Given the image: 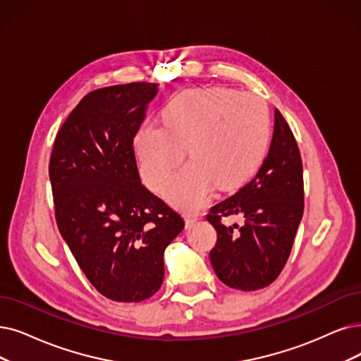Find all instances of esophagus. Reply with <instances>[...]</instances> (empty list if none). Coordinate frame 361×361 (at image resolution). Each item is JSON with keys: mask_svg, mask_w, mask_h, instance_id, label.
Masks as SVG:
<instances>
[{"mask_svg": "<svg viewBox=\"0 0 361 361\" xmlns=\"http://www.w3.org/2000/svg\"><path fill=\"white\" fill-rule=\"evenodd\" d=\"M197 221H198V214H195V213H186L185 214V225H186V228L192 226Z\"/></svg>", "mask_w": 361, "mask_h": 361, "instance_id": "obj_1", "label": "esophagus"}]
</instances>
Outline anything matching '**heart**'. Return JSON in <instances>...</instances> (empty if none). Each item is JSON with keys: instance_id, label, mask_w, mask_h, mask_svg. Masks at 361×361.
<instances>
[{"instance_id": "1", "label": "heart", "mask_w": 361, "mask_h": 361, "mask_svg": "<svg viewBox=\"0 0 361 361\" xmlns=\"http://www.w3.org/2000/svg\"><path fill=\"white\" fill-rule=\"evenodd\" d=\"M271 142V115L262 97L226 87L191 89L173 97L163 126L143 124L135 136L140 173L163 192L188 148L191 163L167 190L170 203L197 210L218 185L235 191L262 167Z\"/></svg>"}]
</instances>
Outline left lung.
<instances>
[{
    "label": "left lung",
    "instance_id": "left-lung-1",
    "mask_svg": "<svg viewBox=\"0 0 361 361\" xmlns=\"http://www.w3.org/2000/svg\"><path fill=\"white\" fill-rule=\"evenodd\" d=\"M243 214L245 225H223ZM304 214V170L296 139L276 109L271 147L256 176L210 209L206 219L218 233L210 262L219 280L237 290L264 289L283 271Z\"/></svg>",
    "mask_w": 361,
    "mask_h": 361
}]
</instances>
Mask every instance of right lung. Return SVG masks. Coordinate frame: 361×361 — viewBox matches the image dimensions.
<instances>
[{
  "mask_svg": "<svg viewBox=\"0 0 361 361\" xmlns=\"http://www.w3.org/2000/svg\"><path fill=\"white\" fill-rule=\"evenodd\" d=\"M130 82L85 94L57 132L49 163L61 235L94 289L140 302L160 289L182 216L142 185L133 139L157 94Z\"/></svg>",
  "mask_w": 361,
  "mask_h": 361,
  "instance_id": "obj_1",
  "label": "right lung"
}]
</instances>
